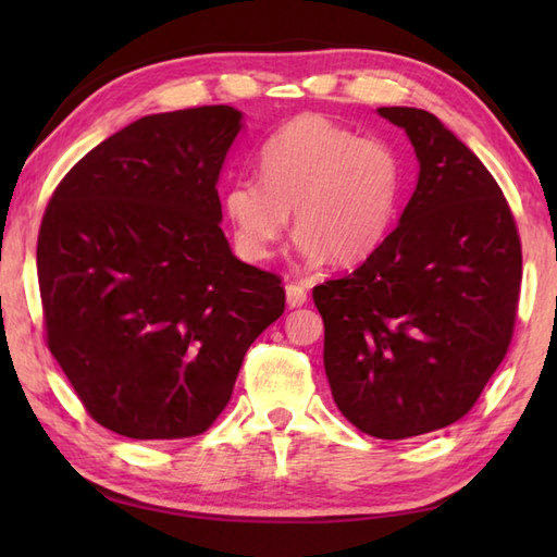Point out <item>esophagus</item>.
<instances>
[{
    "label": "esophagus",
    "mask_w": 557,
    "mask_h": 557,
    "mask_svg": "<svg viewBox=\"0 0 557 557\" xmlns=\"http://www.w3.org/2000/svg\"><path fill=\"white\" fill-rule=\"evenodd\" d=\"M285 294H287L289 309H299V306H304L306 299H309V297H306V289L299 287V285H287Z\"/></svg>",
    "instance_id": "34e87169"
}]
</instances>
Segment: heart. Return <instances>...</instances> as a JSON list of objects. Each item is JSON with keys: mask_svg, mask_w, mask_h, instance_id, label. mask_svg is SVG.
<instances>
[{"mask_svg": "<svg viewBox=\"0 0 557 557\" xmlns=\"http://www.w3.org/2000/svg\"><path fill=\"white\" fill-rule=\"evenodd\" d=\"M258 170L260 180L236 176L222 196L236 248L253 263L275 253L289 210L299 253L311 263H363L393 227L401 170L381 138L299 114L260 146Z\"/></svg>", "mask_w": 557, "mask_h": 557, "instance_id": "b5f03b06", "label": "heart"}]
</instances>
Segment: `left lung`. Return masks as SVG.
<instances>
[{"instance_id": "obj_1", "label": "left lung", "mask_w": 557, "mask_h": 557, "mask_svg": "<svg viewBox=\"0 0 557 557\" xmlns=\"http://www.w3.org/2000/svg\"><path fill=\"white\" fill-rule=\"evenodd\" d=\"M407 134L417 188L381 248L313 289L337 409L383 441L423 435L474 401L510 347L522 246L491 172L435 114L377 108Z\"/></svg>"}]
</instances>
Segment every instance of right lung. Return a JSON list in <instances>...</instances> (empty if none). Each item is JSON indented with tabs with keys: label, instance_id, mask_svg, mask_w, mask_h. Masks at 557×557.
<instances>
[{
	"label": "right lung",
	"instance_id": "obj_1",
	"mask_svg": "<svg viewBox=\"0 0 557 557\" xmlns=\"http://www.w3.org/2000/svg\"><path fill=\"white\" fill-rule=\"evenodd\" d=\"M242 128L230 104L140 116L81 158L45 210L47 347L90 417L124 437L203 433L285 313L280 277L242 263L220 230L218 182Z\"/></svg>",
	"mask_w": 557,
	"mask_h": 557
}]
</instances>
